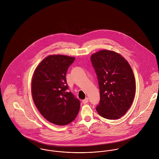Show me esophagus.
I'll use <instances>...</instances> for the list:
<instances>
[{
  "mask_svg": "<svg viewBox=\"0 0 159 159\" xmlns=\"http://www.w3.org/2000/svg\"><path fill=\"white\" fill-rule=\"evenodd\" d=\"M88 102H89V98H86L85 99L82 100V102L84 104H87Z\"/></svg>",
  "mask_w": 159,
  "mask_h": 159,
  "instance_id": "esophagus-1",
  "label": "esophagus"
}]
</instances>
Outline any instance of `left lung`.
I'll return each mask as SVG.
<instances>
[{
  "label": "left lung",
  "mask_w": 159,
  "mask_h": 159,
  "mask_svg": "<svg viewBox=\"0 0 159 159\" xmlns=\"http://www.w3.org/2000/svg\"><path fill=\"white\" fill-rule=\"evenodd\" d=\"M97 75L100 101L96 111L101 117L114 120L130 107L136 92L134 76L130 65L120 54L100 50L90 58Z\"/></svg>",
  "instance_id": "8db88e82"
}]
</instances>
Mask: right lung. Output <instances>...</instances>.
<instances>
[{
    "mask_svg": "<svg viewBox=\"0 0 159 159\" xmlns=\"http://www.w3.org/2000/svg\"><path fill=\"white\" fill-rule=\"evenodd\" d=\"M75 58L50 55L36 67L32 79V99L37 109L50 122L66 125L79 113L80 102L68 90L66 74Z\"/></svg>",
    "mask_w": 159,
    "mask_h": 159,
    "instance_id": "1",
    "label": "right lung"
}]
</instances>
